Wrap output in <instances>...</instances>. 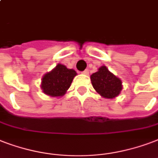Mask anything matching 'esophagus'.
I'll list each match as a JSON object with an SVG mask.
<instances>
[{
    "label": "esophagus",
    "instance_id": "esophagus-1",
    "mask_svg": "<svg viewBox=\"0 0 158 158\" xmlns=\"http://www.w3.org/2000/svg\"><path fill=\"white\" fill-rule=\"evenodd\" d=\"M82 74H89V70H88V69H85V70H84L83 72H82Z\"/></svg>",
    "mask_w": 158,
    "mask_h": 158
}]
</instances>
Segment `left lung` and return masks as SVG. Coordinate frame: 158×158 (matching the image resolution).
Wrapping results in <instances>:
<instances>
[{
    "mask_svg": "<svg viewBox=\"0 0 158 158\" xmlns=\"http://www.w3.org/2000/svg\"><path fill=\"white\" fill-rule=\"evenodd\" d=\"M90 79L95 91L104 98H115L123 89L122 80L104 65L91 74Z\"/></svg>",
    "mask_w": 158,
    "mask_h": 158,
    "instance_id": "1",
    "label": "left lung"
}]
</instances>
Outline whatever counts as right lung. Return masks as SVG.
Here are the masks:
<instances>
[{
  "instance_id": "add662e5",
  "label": "right lung",
  "mask_w": 158,
  "mask_h": 158,
  "mask_svg": "<svg viewBox=\"0 0 158 158\" xmlns=\"http://www.w3.org/2000/svg\"><path fill=\"white\" fill-rule=\"evenodd\" d=\"M76 75L74 69L58 64L52 70L43 75L40 88L44 94L50 97H62L70 87L71 83Z\"/></svg>"
}]
</instances>
